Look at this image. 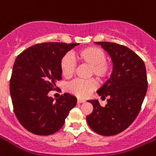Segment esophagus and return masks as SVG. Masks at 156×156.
Here are the masks:
<instances>
[{
	"label": "esophagus",
	"instance_id": "34e87169",
	"mask_svg": "<svg viewBox=\"0 0 156 156\" xmlns=\"http://www.w3.org/2000/svg\"><path fill=\"white\" fill-rule=\"evenodd\" d=\"M85 102V100H83V99H77V103L78 104H82V103Z\"/></svg>",
	"mask_w": 156,
	"mask_h": 156
}]
</instances>
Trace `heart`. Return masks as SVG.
Masks as SVG:
<instances>
[{
  "instance_id": "1",
  "label": "heart",
  "mask_w": 156,
  "mask_h": 156,
  "mask_svg": "<svg viewBox=\"0 0 156 156\" xmlns=\"http://www.w3.org/2000/svg\"><path fill=\"white\" fill-rule=\"evenodd\" d=\"M77 58L83 64L89 65V76H95L100 80H106L112 72V64L105 59V53L97 47H87L77 53ZM76 64L72 54L66 53L60 60V70L65 78L74 75ZM98 83L93 78L88 80L76 79L68 84V90L78 97H87L96 89Z\"/></svg>"
}]
</instances>
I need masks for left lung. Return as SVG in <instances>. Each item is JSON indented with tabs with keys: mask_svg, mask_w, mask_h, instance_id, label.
<instances>
[{
	"mask_svg": "<svg viewBox=\"0 0 156 156\" xmlns=\"http://www.w3.org/2000/svg\"><path fill=\"white\" fill-rule=\"evenodd\" d=\"M108 52L113 62L111 77L97 90L108 104L88 100L93 111L87 115L89 127L102 136H114L129 127L140 112L147 89L145 64L136 53L126 46L111 42H96Z\"/></svg>",
	"mask_w": 156,
	"mask_h": 156,
	"instance_id": "obj_1",
	"label": "left lung"
}]
</instances>
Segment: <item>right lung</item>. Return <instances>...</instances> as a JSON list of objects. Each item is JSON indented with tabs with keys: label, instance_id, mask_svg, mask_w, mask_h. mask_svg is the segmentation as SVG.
<instances>
[{
	"label": "right lung",
	"instance_id": "add662e5",
	"mask_svg": "<svg viewBox=\"0 0 156 156\" xmlns=\"http://www.w3.org/2000/svg\"><path fill=\"white\" fill-rule=\"evenodd\" d=\"M78 44H37L16 57L10 79V95L18 121L29 132L38 136L55 133L76 106V98L69 93L61 95L56 101L48 93L56 89V81L62 79V57Z\"/></svg>",
	"mask_w": 156,
	"mask_h": 156
}]
</instances>
